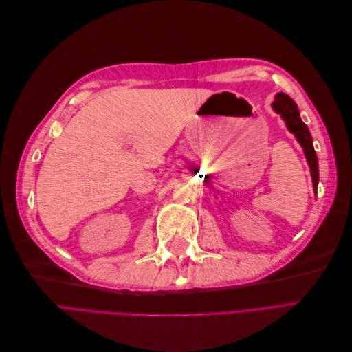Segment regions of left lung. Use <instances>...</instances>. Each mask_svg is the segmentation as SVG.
<instances>
[{
  "label": "left lung",
  "instance_id": "1",
  "mask_svg": "<svg viewBox=\"0 0 352 352\" xmlns=\"http://www.w3.org/2000/svg\"><path fill=\"white\" fill-rule=\"evenodd\" d=\"M273 110L282 116V119L286 123V127L289 129L291 133L295 135L298 142L301 144L305 158L308 162V166H310V172L313 177V188L314 192H317V185H318V163H317V155L313 146V138L308 127L305 123L301 120L300 111H298V107L295 101L283 92L276 94V98L272 104Z\"/></svg>",
  "mask_w": 352,
  "mask_h": 352
}]
</instances>
